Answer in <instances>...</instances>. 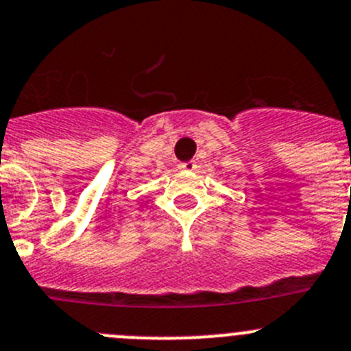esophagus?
<instances>
[{"instance_id": "34e87169", "label": "esophagus", "mask_w": 351, "mask_h": 351, "mask_svg": "<svg viewBox=\"0 0 351 351\" xmlns=\"http://www.w3.org/2000/svg\"><path fill=\"white\" fill-rule=\"evenodd\" d=\"M180 169H183V171H194V169H195V160L182 162V165H180Z\"/></svg>"}]
</instances>
